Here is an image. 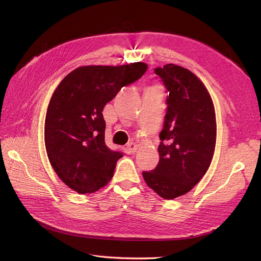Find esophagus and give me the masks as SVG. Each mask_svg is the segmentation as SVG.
Listing matches in <instances>:
<instances>
[{
    "mask_svg": "<svg viewBox=\"0 0 261 261\" xmlns=\"http://www.w3.org/2000/svg\"><path fill=\"white\" fill-rule=\"evenodd\" d=\"M126 148H127L129 153H134V152H136V150L138 149V146L135 143H129Z\"/></svg>",
    "mask_w": 261,
    "mask_h": 261,
    "instance_id": "esophagus-1",
    "label": "esophagus"
}]
</instances>
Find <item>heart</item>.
Returning <instances> with one entry per match:
<instances>
[{"label": "heart", "instance_id": "b5f03b06", "mask_svg": "<svg viewBox=\"0 0 261 261\" xmlns=\"http://www.w3.org/2000/svg\"><path fill=\"white\" fill-rule=\"evenodd\" d=\"M153 88H155V89H158V87H153Z\"/></svg>", "mask_w": 261, "mask_h": 261}]
</instances>
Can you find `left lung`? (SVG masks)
I'll return each instance as SVG.
<instances>
[{"label": "left lung", "mask_w": 261, "mask_h": 261, "mask_svg": "<svg viewBox=\"0 0 261 261\" xmlns=\"http://www.w3.org/2000/svg\"><path fill=\"white\" fill-rule=\"evenodd\" d=\"M154 73L169 91L168 109L159 163L143 176L162 198L174 199L192 191L210 167L217 140L215 106L206 86L187 68L167 64Z\"/></svg>", "instance_id": "8db88e82"}]
</instances>
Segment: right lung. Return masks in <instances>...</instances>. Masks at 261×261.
I'll return each instance as SVG.
<instances>
[{"mask_svg":"<svg viewBox=\"0 0 261 261\" xmlns=\"http://www.w3.org/2000/svg\"><path fill=\"white\" fill-rule=\"evenodd\" d=\"M148 65L81 66L55 89L46 110V154L61 180L78 194L97 192L111 180L122 152L105 141L102 111L123 87L143 76Z\"/></svg>","mask_w":261,"mask_h":261,"instance_id":"right-lung-1","label":"right lung"}]
</instances>
